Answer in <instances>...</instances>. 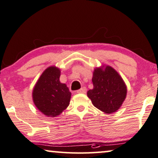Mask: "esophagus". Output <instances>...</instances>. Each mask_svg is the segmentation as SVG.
I'll list each match as a JSON object with an SVG mask.
<instances>
[{
    "label": "esophagus",
    "instance_id": "1",
    "mask_svg": "<svg viewBox=\"0 0 158 158\" xmlns=\"http://www.w3.org/2000/svg\"><path fill=\"white\" fill-rule=\"evenodd\" d=\"M86 92V87H83V88L80 89L79 90L77 91V94H85Z\"/></svg>",
    "mask_w": 158,
    "mask_h": 158
}]
</instances>
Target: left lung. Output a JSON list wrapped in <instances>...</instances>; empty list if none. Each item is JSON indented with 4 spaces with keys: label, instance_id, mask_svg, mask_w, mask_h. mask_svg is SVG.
<instances>
[{
    "label": "left lung",
    "instance_id": "1",
    "mask_svg": "<svg viewBox=\"0 0 158 158\" xmlns=\"http://www.w3.org/2000/svg\"><path fill=\"white\" fill-rule=\"evenodd\" d=\"M94 88L87 91L93 105L105 114L118 110L126 99L127 86L123 79L109 65L96 67L93 72Z\"/></svg>",
    "mask_w": 158,
    "mask_h": 158
}]
</instances>
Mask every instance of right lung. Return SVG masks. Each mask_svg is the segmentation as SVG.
<instances>
[{"mask_svg": "<svg viewBox=\"0 0 158 158\" xmlns=\"http://www.w3.org/2000/svg\"><path fill=\"white\" fill-rule=\"evenodd\" d=\"M60 68L51 66L42 72L32 90V100L37 109L48 117L60 115L69 105L72 94L61 83Z\"/></svg>", "mask_w": 158, "mask_h": 158, "instance_id": "add662e5", "label": "right lung"}]
</instances>
